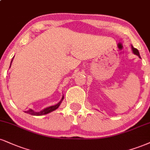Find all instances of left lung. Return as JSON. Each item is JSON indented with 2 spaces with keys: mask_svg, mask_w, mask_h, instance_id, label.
Instances as JSON below:
<instances>
[{
  "mask_svg": "<svg viewBox=\"0 0 150 150\" xmlns=\"http://www.w3.org/2000/svg\"><path fill=\"white\" fill-rule=\"evenodd\" d=\"M131 48H132V50H133V53H134L135 54L138 55V57L140 58V54H139V52H138V50H137V49H136V48H134V47H133V46H131Z\"/></svg>",
  "mask_w": 150,
  "mask_h": 150,
  "instance_id": "8db88e82",
  "label": "left lung"
}]
</instances>
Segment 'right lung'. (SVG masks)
<instances>
[{
	"label": "right lung",
	"mask_w": 150,
	"mask_h": 150,
	"mask_svg": "<svg viewBox=\"0 0 150 150\" xmlns=\"http://www.w3.org/2000/svg\"><path fill=\"white\" fill-rule=\"evenodd\" d=\"M11 63H12V61H11ZM10 66H11V65H10ZM63 99H64V96L62 97V99H61V100L59 103H57V105H55L50 106V107L47 108H45V109L42 110L40 111V112H34L33 110H29L26 111V112H25L28 113V114L31 115H35V116H40V115H46V114H47V113L51 112L55 110L56 109H57V108H59V106L60 105L61 103V101H62Z\"/></svg>",
	"instance_id": "obj_1"
}]
</instances>
